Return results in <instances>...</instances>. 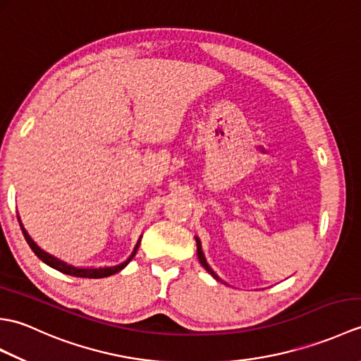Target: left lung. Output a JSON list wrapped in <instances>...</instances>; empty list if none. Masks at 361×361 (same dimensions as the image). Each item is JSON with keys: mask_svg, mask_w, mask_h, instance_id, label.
I'll return each mask as SVG.
<instances>
[{"mask_svg": "<svg viewBox=\"0 0 361 361\" xmlns=\"http://www.w3.org/2000/svg\"><path fill=\"white\" fill-rule=\"evenodd\" d=\"M195 242H197V256H198V260H200V264L203 265L204 270L208 271V273H209V274L212 276V278L216 279V281H221V279L219 278V276H217L216 273H214V270H212V268L208 265V262H206V257H204V255H203V250H202V242H200V239H198V237H195Z\"/></svg>", "mask_w": 361, "mask_h": 361, "instance_id": "left-lung-1", "label": "left lung"}]
</instances>
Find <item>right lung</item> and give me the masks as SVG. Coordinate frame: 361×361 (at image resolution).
<instances>
[{"instance_id":"1","label":"right lung","mask_w":361,"mask_h":361,"mask_svg":"<svg viewBox=\"0 0 361 361\" xmlns=\"http://www.w3.org/2000/svg\"><path fill=\"white\" fill-rule=\"evenodd\" d=\"M18 221H20L23 235H25V239H26V242L29 243L30 250H32V251L35 252V256H37L38 259H40L42 262H44L46 265H49L51 268H54V270H57V271H60V273H65V274H70V276H75V278L97 279V278H106V276H111V274H114V273L121 271L122 268H126V267L128 265L130 260H132V259L135 257L136 251H137V247H140V243H141V237H140V240H137L136 247H135L133 251H132V255H130L128 259L124 260V262L119 264V265H114V267H99V268H94V267H75V265H71V264L65 262V260H62V259H59V257H56V256L49 255L48 251L42 250V248L38 247V245L32 240V237H30V235L27 234L25 226H23V224H21L20 217H18Z\"/></svg>"}]
</instances>
